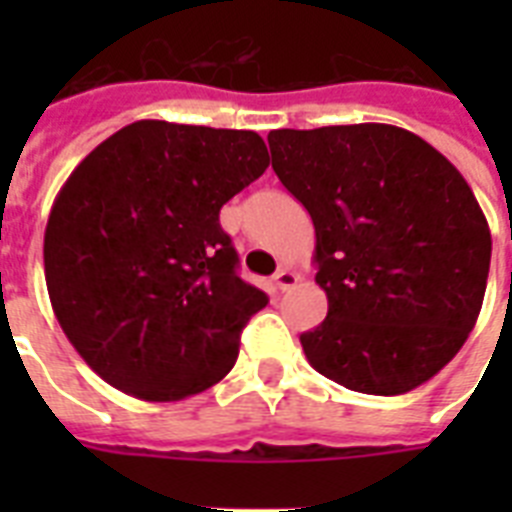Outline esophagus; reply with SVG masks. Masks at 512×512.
<instances>
[{"label": "esophagus", "instance_id": "34e87169", "mask_svg": "<svg viewBox=\"0 0 512 512\" xmlns=\"http://www.w3.org/2000/svg\"><path fill=\"white\" fill-rule=\"evenodd\" d=\"M273 284H276V289H279V292H289V289L297 284V276L289 271V268H281V271L273 276Z\"/></svg>", "mask_w": 512, "mask_h": 512}]
</instances>
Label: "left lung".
I'll return each mask as SVG.
<instances>
[{
    "instance_id": "obj_1",
    "label": "left lung",
    "mask_w": 512,
    "mask_h": 512,
    "mask_svg": "<svg viewBox=\"0 0 512 512\" xmlns=\"http://www.w3.org/2000/svg\"><path fill=\"white\" fill-rule=\"evenodd\" d=\"M279 175L316 228L327 319L300 335L348 390L401 396L444 369L476 327L492 233L444 154L393 124L268 135Z\"/></svg>"
}]
</instances>
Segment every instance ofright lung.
<instances>
[{"mask_svg":"<svg viewBox=\"0 0 512 512\" xmlns=\"http://www.w3.org/2000/svg\"><path fill=\"white\" fill-rule=\"evenodd\" d=\"M265 167L252 130L143 119L63 183L44 279L60 329L108 385L180 401L231 372L241 329L268 297L236 273L220 207Z\"/></svg>","mask_w":512,"mask_h":512,"instance_id":"obj_1","label":"right lung"}]
</instances>
